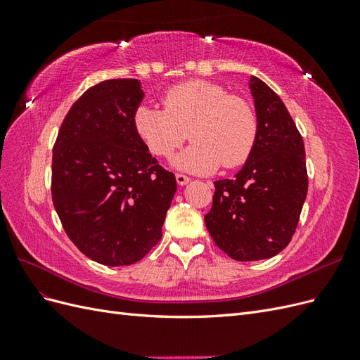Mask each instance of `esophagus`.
Masks as SVG:
<instances>
[{
	"label": "esophagus",
	"instance_id": "obj_1",
	"mask_svg": "<svg viewBox=\"0 0 360 360\" xmlns=\"http://www.w3.org/2000/svg\"><path fill=\"white\" fill-rule=\"evenodd\" d=\"M176 180L180 186H184V184H188L191 181V179L188 176H184V174H176Z\"/></svg>",
	"mask_w": 360,
	"mask_h": 360
}]
</instances>
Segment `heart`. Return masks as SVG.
<instances>
[{
	"label": "heart",
	"instance_id": "1",
	"mask_svg": "<svg viewBox=\"0 0 360 360\" xmlns=\"http://www.w3.org/2000/svg\"><path fill=\"white\" fill-rule=\"evenodd\" d=\"M163 110L139 105L134 114L135 132L156 158H169L184 139L193 143L174 159L179 169L209 174L222 167L243 165L257 141L258 122L252 105L228 94L209 81H188L162 97Z\"/></svg>",
	"mask_w": 360,
	"mask_h": 360
}]
</instances>
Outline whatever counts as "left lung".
<instances>
[{"mask_svg":"<svg viewBox=\"0 0 360 360\" xmlns=\"http://www.w3.org/2000/svg\"><path fill=\"white\" fill-rule=\"evenodd\" d=\"M258 134L252 153L234 179L214 181L204 216L216 246L237 261L275 257L296 233L308 193L302 135L281 97L252 76Z\"/></svg>","mask_w":360,"mask_h":360,"instance_id":"8db88e82","label":"left lung"}]
</instances>
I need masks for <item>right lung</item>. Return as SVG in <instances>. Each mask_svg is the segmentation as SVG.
Segmentation results:
<instances>
[{"instance_id":"1","label":"right lung","mask_w":360,"mask_h":360,"mask_svg":"<svg viewBox=\"0 0 360 360\" xmlns=\"http://www.w3.org/2000/svg\"><path fill=\"white\" fill-rule=\"evenodd\" d=\"M144 93L138 79L90 86L64 117L52 150V201L64 231L84 255L130 266L162 237L176 176L135 132Z\"/></svg>"}]
</instances>
